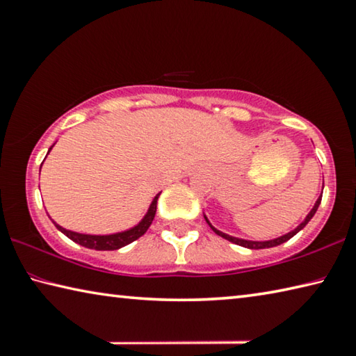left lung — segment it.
Instances as JSON below:
<instances>
[{
  "label": "left lung",
  "instance_id": "obj_1",
  "mask_svg": "<svg viewBox=\"0 0 356 356\" xmlns=\"http://www.w3.org/2000/svg\"><path fill=\"white\" fill-rule=\"evenodd\" d=\"M321 201H322V196L318 197V200L316 201L314 207L311 209V212H309L308 215H306L305 221H301L300 225L293 229V231L287 232V234H284V236H281V237H278V238H273V240H265V242H252V240H245V238H237V237L227 236V234H225V232L218 231V229H215L212 225H210V221L207 220V216H206V215H204V218H206L207 225H209L210 227H212V231H213L215 234H218L220 237H222V238L229 240V242H232V243H236V245H240V246H245V248H250V250H264V248H273V246H278V245H281V243L287 242V240H291V238L295 236V234H298V232L301 231V229H303L306 225H308L309 220H311L312 216H314V213L317 212L318 206H321Z\"/></svg>",
  "mask_w": 356,
  "mask_h": 356
}]
</instances>
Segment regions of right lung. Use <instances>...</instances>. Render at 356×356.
<instances>
[{
  "label": "right lung",
  "instance_id": "right-lung-1",
  "mask_svg": "<svg viewBox=\"0 0 356 356\" xmlns=\"http://www.w3.org/2000/svg\"><path fill=\"white\" fill-rule=\"evenodd\" d=\"M50 150H51V147H50ZM50 150H48V152H50ZM159 196H160V193L154 197L152 204L149 206L147 213L144 215V218L140 222H138L136 226H134L131 229H127V231L110 234V236H91V234L74 232V231H69V229H65L63 226H59L58 222H55V221H53V222H55V226L64 234L65 237L74 240L75 243L84 246V248H91V250H97V251L119 250V248H122V246L135 242L136 238H140L141 236H144V232H146L149 226L152 225L154 216H155V212H156V200H159Z\"/></svg>",
  "mask_w": 356,
  "mask_h": 356
}]
</instances>
